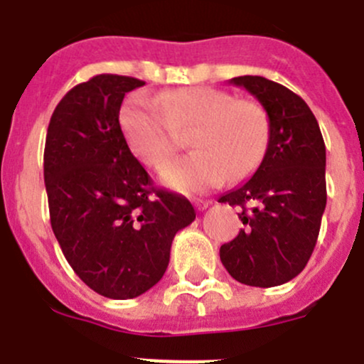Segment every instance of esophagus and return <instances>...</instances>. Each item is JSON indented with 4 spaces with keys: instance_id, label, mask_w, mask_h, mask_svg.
<instances>
[{
    "instance_id": "esophagus-1",
    "label": "esophagus",
    "mask_w": 364,
    "mask_h": 364,
    "mask_svg": "<svg viewBox=\"0 0 364 364\" xmlns=\"http://www.w3.org/2000/svg\"><path fill=\"white\" fill-rule=\"evenodd\" d=\"M210 204H211V200H197L196 208H197V210H199V211H203V210H206V208L210 206Z\"/></svg>"
}]
</instances>
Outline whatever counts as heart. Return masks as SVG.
Wrapping results in <instances>:
<instances>
[{
  "mask_svg": "<svg viewBox=\"0 0 364 364\" xmlns=\"http://www.w3.org/2000/svg\"><path fill=\"white\" fill-rule=\"evenodd\" d=\"M129 149L142 164L161 168L192 132L196 153L168 165L161 181L178 192L199 193L252 174L267 154L270 117L257 101L238 100L215 87H185L153 97L135 94L121 110Z\"/></svg>",
  "mask_w": 364,
  "mask_h": 364,
  "instance_id": "obj_1",
  "label": "heart"
}]
</instances>
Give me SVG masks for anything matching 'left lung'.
<instances>
[{
  "instance_id": "left-lung-1",
  "label": "left lung",
  "mask_w": 364,
  "mask_h": 364,
  "mask_svg": "<svg viewBox=\"0 0 364 364\" xmlns=\"http://www.w3.org/2000/svg\"><path fill=\"white\" fill-rule=\"evenodd\" d=\"M270 117V142L252 178L218 203L242 208L245 228L220 247L238 283L270 288L299 276L311 257L327 203L326 144L306 101L263 76H238Z\"/></svg>"
}]
</instances>
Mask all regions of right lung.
Instances as JSON below:
<instances>
[{
  "label": "right lung",
  "instance_id": "right-lung-1",
  "mask_svg": "<svg viewBox=\"0 0 364 364\" xmlns=\"http://www.w3.org/2000/svg\"><path fill=\"white\" fill-rule=\"evenodd\" d=\"M146 81L97 74L56 105L44 147L49 218L76 276L108 299H135L164 277L179 229L196 210L156 188L124 139L126 92Z\"/></svg>",
  "mask_w": 364,
  "mask_h": 364
}]
</instances>
